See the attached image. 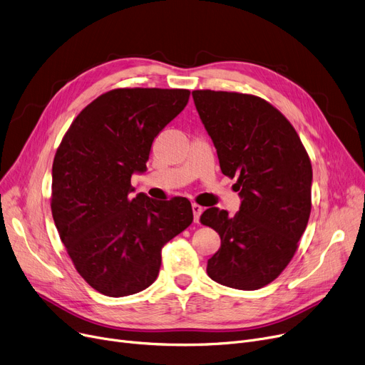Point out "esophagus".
<instances>
[{"label":"esophagus","instance_id":"esophagus-1","mask_svg":"<svg viewBox=\"0 0 365 365\" xmlns=\"http://www.w3.org/2000/svg\"><path fill=\"white\" fill-rule=\"evenodd\" d=\"M192 213H194V222L198 223V222H200V216H201V213H202V207L194 202V204H192Z\"/></svg>","mask_w":365,"mask_h":365}]
</instances>
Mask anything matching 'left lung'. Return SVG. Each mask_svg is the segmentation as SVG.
Masks as SVG:
<instances>
[{
  "label": "left lung",
  "mask_w": 365,
  "mask_h": 365,
  "mask_svg": "<svg viewBox=\"0 0 365 365\" xmlns=\"http://www.w3.org/2000/svg\"><path fill=\"white\" fill-rule=\"evenodd\" d=\"M192 98L241 198L232 217L217 207L201 216L222 242L207 274L232 289H262L290 263L308 225L311 160L289 120L257 96L195 90Z\"/></svg>",
  "instance_id": "left-lung-1"
}]
</instances>
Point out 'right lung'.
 Wrapping results in <instances>:
<instances>
[{
  "label": "right lung",
  "mask_w": 365,
  "mask_h": 365,
  "mask_svg": "<svg viewBox=\"0 0 365 365\" xmlns=\"http://www.w3.org/2000/svg\"><path fill=\"white\" fill-rule=\"evenodd\" d=\"M182 88H117L73 120L53 161L51 213L75 269L99 293L124 297L157 279L163 247L192 223L190 202L145 194L150 146L189 101Z\"/></svg>",
  "instance_id": "1"
}]
</instances>
